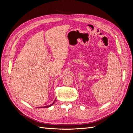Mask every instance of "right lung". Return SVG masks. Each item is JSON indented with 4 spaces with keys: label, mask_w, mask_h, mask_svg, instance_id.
Returning <instances> with one entry per match:
<instances>
[{
    "label": "right lung",
    "mask_w": 133,
    "mask_h": 133,
    "mask_svg": "<svg viewBox=\"0 0 133 133\" xmlns=\"http://www.w3.org/2000/svg\"><path fill=\"white\" fill-rule=\"evenodd\" d=\"M55 100H54V102L52 103L51 104H50V105H48V106H46V107H39V108H49V107H51V106H52L54 104V103H55Z\"/></svg>",
    "instance_id": "right-lung-1"
}]
</instances>
